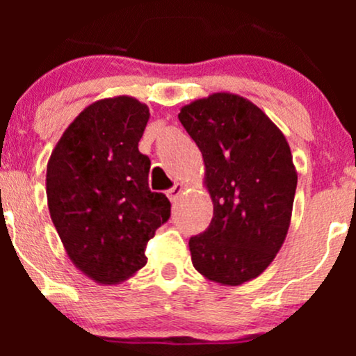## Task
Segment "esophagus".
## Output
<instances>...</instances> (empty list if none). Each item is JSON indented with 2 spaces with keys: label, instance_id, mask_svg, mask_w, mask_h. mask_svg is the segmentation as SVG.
<instances>
[{
  "label": "esophagus",
  "instance_id": "obj_1",
  "mask_svg": "<svg viewBox=\"0 0 356 356\" xmlns=\"http://www.w3.org/2000/svg\"><path fill=\"white\" fill-rule=\"evenodd\" d=\"M182 192H184L182 184H175L172 189L167 191V197H169L170 202H177L179 197H181V195H182Z\"/></svg>",
  "mask_w": 356,
  "mask_h": 356
}]
</instances>
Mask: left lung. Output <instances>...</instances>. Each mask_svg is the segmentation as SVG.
<instances>
[{"label": "left lung", "mask_w": 356, "mask_h": 356, "mask_svg": "<svg viewBox=\"0 0 356 356\" xmlns=\"http://www.w3.org/2000/svg\"><path fill=\"white\" fill-rule=\"evenodd\" d=\"M179 120L204 159L214 214L189 241L206 280L239 286L273 263L291 222L298 174L288 140L257 105L218 92L184 105Z\"/></svg>", "instance_id": "8db88e82"}]
</instances>
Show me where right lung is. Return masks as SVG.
Returning a JSON list of instances; mask_svg holds the SVG:
<instances>
[{
  "mask_svg": "<svg viewBox=\"0 0 356 356\" xmlns=\"http://www.w3.org/2000/svg\"><path fill=\"white\" fill-rule=\"evenodd\" d=\"M149 115L129 95L93 102L48 161L55 229L75 268L99 284H120L144 268L147 243L170 218L169 199L149 189V157L138 152Z\"/></svg>",
  "mask_w": 356,
  "mask_h": 356,
  "instance_id": "1",
  "label": "right lung"
}]
</instances>
